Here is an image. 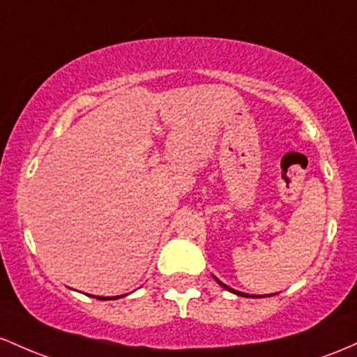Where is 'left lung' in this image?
<instances>
[{"label": "left lung", "instance_id": "left-lung-1", "mask_svg": "<svg viewBox=\"0 0 357 357\" xmlns=\"http://www.w3.org/2000/svg\"><path fill=\"white\" fill-rule=\"evenodd\" d=\"M214 280H215V282H218V283H219V285H221L222 288H226V290H227V291H231V294H234V295H239V297L256 298V295H250V294H243V291H238V290H234V288L227 287V285H226V283H222V282H221V280H218V278H215V276H214ZM271 295H273V294H271Z\"/></svg>", "mask_w": 357, "mask_h": 357}]
</instances>
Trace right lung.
Instances as JSON below:
<instances>
[{"label":"right lung","instance_id":"1","mask_svg":"<svg viewBox=\"0 0 357 357\" xmlns=\"http://www.w3.org/2000/svg\"><path fill=\"white\" fill-rule=\"evenodd\" d=\"M121 297H125V295H116V297H94V298H98V300H118Z\"/></svg>","mask_w":357,"mask_h":357}]
</instances>
